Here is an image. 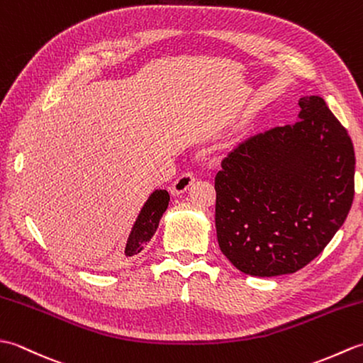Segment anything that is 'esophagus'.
<instances>
[{
  "mask_svg": "<svg viewBox=\"0 0 363 363\" xmlns=\"http://www.w3.org/2000/svg\"><path fill=\"white\" fill-rule=\"evenodd\" d=\"M195 174L194 173H190V172H187V173H182L179 177H177V179L172 184V187H169V191H172L173 195H181V194H184V191H187L189 190V187L191 186V184L195 182Z\"/></svg>",
  "mask_w": 363,
  "mask_h": 363,
  "instance_id": "esophagus-1",
  "label": "esophagus"
}]
</instances>
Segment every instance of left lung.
<instances>
[{"mask_svg":"<svg viewBox=\"0 0 363 363\" xmlns=\"http://www.w3.org/2000/svg\"><path fill=\"white\" fill-rule=\"evenodd\" d=\"M295 125L250 137L215 176L221 252L245 274L295 273L326 248L354 199V146L321 96Z\"/></svg>","mask_w":363,"mask_h":363,"instance_id":"8db88e82","label":"left lung"}]
</instances>
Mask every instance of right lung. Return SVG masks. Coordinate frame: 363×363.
<instances>
[{"label":"right lung","instance_id":"right-lung-1","mask_svg":"<svg viewBox=\"0 0 363 363\" xmlns=\"http://www.w3.org/2000/svg\"><path fill=\"white\" fill-rule=\"evenodd\" d=\"M169 201V195L167 190H154L146 199L143 204L140 213L134 223L133 229H130V234L128 237L126 248H125V256L133 257L135 254L143 250V246L151 240V237L157 230L159 221L162 215L167 211Z\"/></svg>","mask_w":363,"mask_h":363}]
</instances>
